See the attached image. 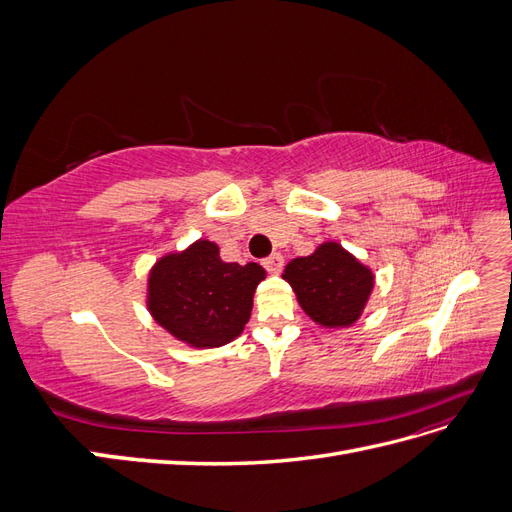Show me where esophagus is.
I'll list each match as a JSON object with an SVG mask.
<instances>
[{
  "mask_svg": "<svg viewBox=\"0 0 512 512\" xmlns=\"http://www.w3.org/2000/svg\"><path fill=\"white\" fill-rule=\"evenodd\" d=\"M262 265L269 273H280L284 269V256L282 254H271L269 258L262 260Z\"/></svg>",
  "mask_w": 512,
  "mask_h": 512,
  "instance_id": "obj_1",
  "label": "esophagus"
}]
</instances>
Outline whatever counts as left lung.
<instances>
[{
	"label": "left lung",
	"instance_id": "8db88e82",
	"mask_svg": "<svg viewBox=\"0 0 512 512\" xmlns=\"http://www.w3.org/2000/svg\"><path fill=\"white\" fill-rule=\"evenodd\" d=\"M282 277L303 312L322 329L352 327L376 284L374 271L337 241H324L309 256L292 258Z\"/></svg>",
	"mask_w": 512,
	"mask_h": 512
}]
</instances>
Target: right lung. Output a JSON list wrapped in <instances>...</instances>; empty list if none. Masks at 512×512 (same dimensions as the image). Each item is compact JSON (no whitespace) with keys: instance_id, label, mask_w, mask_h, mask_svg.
<instances>
[{"instance_id":"obj_1","label":"right lung","mask_w":512,"mask_h":512,"mask_svg":"<svg viewBox=\"0 0 512 512\" xmlns=\"http://www.w3.org/2000/svg\"><path fill=\"white\" fill-rule=\"evenodd\" d=\"M265 277L258 262H224L218 243L198 239L153 262L145 303L151 318L185 346L220 348L243 333Z\"/></svg>"}]
</instances>
